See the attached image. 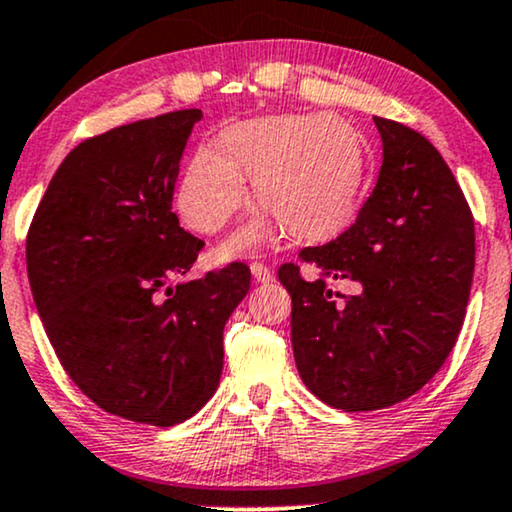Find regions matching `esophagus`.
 <instances>
[{
	"label": "esophagus",
	"instance_id": "1",
	"mask_svg": "<svg viewBox=\"0 0 512 512\" xmlns=\"http://www.w3.org/2000/svg\"><path fill=\"white\" fill-rule=\"evenodd\" d=\"M250 274H252V278H255V283H271V281H274V274H271V269L262 262H252L250 264Z\"/></svg>",
	"mask_w": 512,
	"mask_h": 512
}]
</instances>
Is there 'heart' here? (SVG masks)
<instances>
[{
  "label": "heart",
  "instance_id": "obj_1",
  "mask_svg": "<svg viewBox=\"0 0 512 512\" xmlns=\"http://www.w3.org/2000/svg\"><path fill=\"white\" fill-rule=\"evenodd\" d=\"M245 175L264 206L238 227L227 252L257 248L274 215L295 236L342 227L358 206L365 152L358 131L327 114H278L229 126L220 145H201L177 187V206L194 229H222L245 199Z\"/></svg>",
  "mask_w": 512,
  "mask_h": 512
}]
</instances>
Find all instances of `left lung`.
<instances>
[{
  "instance_id": "obj_1",
  "label": "left lung",
  "mask_w": 512,
  "mask_h": 512,
  "mask_svg": "<svg viewBox=\"0 0 512 512\" xmlns=\"http://www.w3.org/2000/svg\"><path fill=\"white\" fill-rule=\"evenodd\" d=\"M384 161L358 220L337 241L304 248L278 278L292 297L299 377L344 412L391 407L428 384L459 337L475 269L473 215L438 149L374 117ZM349 280L353 296L326 288Z\"/></svg>"
}]
</instances>
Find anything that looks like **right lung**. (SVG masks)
Instances as JSON below:
<instances>
[{"instance_id":"right-lung-1","label":"right lung","mask_w":512,"mask_h":512,"mask_svg":"<svg viewBox=\"0 0 512 512\" xmlns=\"http://www.w3.org/2000/svg\"><path fill=\"white\" fill-rule=\"evenodd\" d=\"M201 109L95 135L49 182L27 234V276L74 384L117 417L180 424L213 398L224 325L250 269L187 276L203 241L180 227L173 189Z\"/></svg>"}]
</instances>
